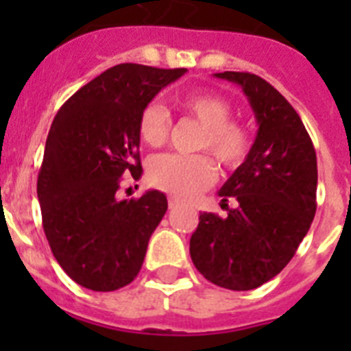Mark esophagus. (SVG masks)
I'll return each instance as SVG.
<instances>
[{"instance_id": "1", "label": "esophagus", "mask_w": 351, "mask_h": 351, "mask_svg": "<svg viewBox=\"0 0 351 351\" xmlns=\"http://www.w3.org/2000/svg\"><path fill=\"white\" fill-rule=\"evenodd\" d=\"M167 204H169V209L178 208V200H176V198H169V200H167Z\"/></svg>"}]
</instances>
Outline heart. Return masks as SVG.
I'll use <instances>...</instances> for the list:
<instances>
[{
  "instance_id": "obj_1",
  "label": "heart",
  "mask_w": 351,
  "mask_h": 351,
  "mask_svg": "<svg viewBox=\"0 0 351 351\" xmlns=\"http://www.w3.org/2000/svg\"><path fill=\"white\" fill-rule=\"evenodd\" d=\"M178 107L187 118L200 125L197 149L213 154L224 169H237L244 164L251 151L247 127L233 120V107L217 93H191L178 98ZM169 111L160 104L143 107L138 118V134L149 147H162L169 140ZM149 182L175 198L187 200L208 189L217 178V165L208 154H160L151 160L147 169Z\"/></svg>"
}]
</instances>
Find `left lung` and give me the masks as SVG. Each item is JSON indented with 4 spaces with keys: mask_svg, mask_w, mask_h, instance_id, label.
I'll list each match as a JSON object with an SVG mask.
<instances>
[{
    "mask_svg": "<svg viewBox=\"0 0 351 351\" xmlns=\"http://www.w3.org/2000/svg\"><path fill=\"white\" fill-rule=\"evenodd\" d=\"M215 76L242 87L258 132L244 164L219 191L228 215L200 213L189 253L209 282L247 291L282 271L310 230L317 154L297 111L266 80L234 71ZM230 197L234 208L227 206Z\"/></svg>",
    "mask_w": 351,
    "mask_h": 351,
    "instance_id": "8db88e82",
    "label": "left lung"
}]
</instances>
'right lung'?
I'll use <instances>...</instances> for the list:
<instances>
[{
  "label": "right lung",
  "mask_w": 351,
  "mask_h": 351,
  "mask_svg": "<svg viewBox=\"0 0 351 351\" xmlns=\"http://www.w3.org/2000/svg\"><path fill=\"white\" fill-rule=\"evenodd\" d=\"M187 69L120 63L74 93L52 121L38 175L43 231L63 271L93 291L131 284L167 211L164 193L118 198L142 175L138 118Z\"/></svg>",
  "instance_id": "1"
}]
</instances>
